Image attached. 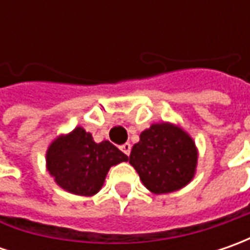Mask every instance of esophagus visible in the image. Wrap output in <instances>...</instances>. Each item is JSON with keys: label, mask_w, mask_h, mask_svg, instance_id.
<instances>
[{"label": "esophagus", "mask_w": 250, "mask_h": 250, "mask_svg": "<svg viewBox=\"0 0 250 250\" xmlns=\"http://www.w3.org/2000/svg\"><path fill=\"white\" fill-rule=\"evenodd\" d=\"M130 149H132V146H130V143H124L122 146H121V150L126 154V156H129L130 154Z\"/></svg>", "instance_id": "1"}]
</instances>
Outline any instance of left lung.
Here are the masks:
<instances>
[{
	"label": "left lung",
	"instance_id": "left-lung-1",
	"mask_svg": "<svg viewBox=\"0 0 250 250\" xmlns=\"http://www.w3.org/2000/svg\"><path fill=\"white\" fill-rule=\"evenodd\" d=\"M197 157L196 143L187 130L177 124L160 122L140 133L128 160L151 193L166 195L193 179Z\"/></svg>",
	"mask_w": 250,
	"mask_h": 250
}]
</instances>
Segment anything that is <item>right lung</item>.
Segmentation results:
<instances>
[{"label": "right lung", "mask_w": 250, "mask_h": 250, "mask_svg": "<svg viewBox=\"0 0 250 250\" xmlns=\"http://www.w3.org/2000/svg\"><path fill=\"white\" fill-rule=\"evenodd\" d=\"M122 161H128L126 154L108 140L96 143L82 126L58 135L45 151V167L54 182L79 196L96 195L110 168Z\"/></svg>", "instance_id": "add662e5"}]
</instances>
